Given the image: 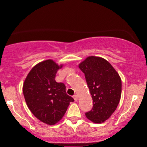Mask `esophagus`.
Here are the masks:
<instances>
[{
	"label": "esophagus",
	"mask_w": 147,
	"mask_h": 147,
	"mask_svg": "<svg viewBox=\"0 0 147 147\" xmlns=\"http://www.w3.org/2000/svg\"><path fill=\"white\" fill-rule=\"evenodd\" d=\"M73 98H74V100H75V102H77L78 100V97L77 94H75V95L73 96Z\"/></svg>",
	"instance_id": "1"
}]
</instances>
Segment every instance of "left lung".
Listing matches in <instances>:
<instances>
[{"instance_id":"1","label":"left lung","mask_w":147,"mask_h":147,"mask_svg":"<svg viewBox=\"0 0 147 147\" xmlns=\"http://www.w3.org/2000/svg\"><path fill=\"white\" fill-rule=\"evenodd\" d=\"M93 100V107L85 113L87 119L102 123L110 117L119 103L121 80L119 74L104 58L90 56L79 65Z\"/></svg>"}]
</instances>
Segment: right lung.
<instances>
[{"mask_svg":"<svg viewBox=\"0 0 147 147\" xmlns=\"http://www.w3.org/2000/svg\"><path fill=\"white\" fill-rule=\"evenodd\" d=\"M63 65L47 60L32 68L23 83V92L28 108L34 116L49 125L63 118L72 97L67 94L65 85L55 80Z\"/></svg>","mask_w":147,"mask_h":147,"instance_id":"right-lung-1","label":"right lung"}]
</instances>
